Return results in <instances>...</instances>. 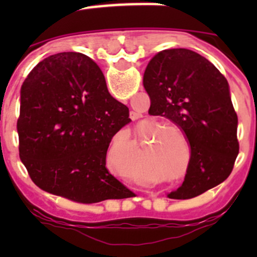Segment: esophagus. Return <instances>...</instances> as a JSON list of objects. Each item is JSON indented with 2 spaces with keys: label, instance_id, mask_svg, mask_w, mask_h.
Listing matches in <instances>:
<instances>
[{
  "label": "esophagus",
  "instance_id": "1",
  "mask_svg": "<svg viewBox=\"0 0 257 257\" xmlns=\"http://www.w3.org/2000/svg\"><path fill=\"white\" fill-rule=\"evenodd\" d=\"M130 117L133 118V119H136V118H138V113H135V112H131V113H130Z\"/></svg>",
  "mask_w": 257,
  "mask_h": 257
}]
</instances>
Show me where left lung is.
Returning <instances> with one entry per match:
<instances>
[{"label":"left lung","instance_id":"8db88e82","mask_svg":"<svg viewBox=\"0 0 257 257\" xmlns=\"http://www.w3.org/2000/svg\"><path fill=\"white\" fill-rule=\"evenodd\" d=\"M143 85L151 97L149 114L178 124L190 145L185 179L169 198H193L225 180L239 152L225 77L192 50L169 49L151 59Z\"/></svg>","mask_w":257,"mask_h":257}]
</instances>
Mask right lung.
Here are the masks:
<instances>
[{"label":"right lung","mask_w":257,"mask_h":257,"mask_svg":"<svg viewBox=\"0 0 257 257\" xmlns=\"http://www.w3.org/2000/svg\"><path fill=\"white\" fill-rule=\"evenodd\" d=\"M128 115L88 56L59 52L40 61L22 86L18 119L19 156L32 181L78 203L131 196L105 166Z\"/></svg>","instance_id":"obj_1"}]
</instances>
